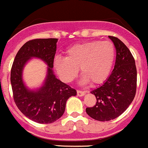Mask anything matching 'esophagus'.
I'll list each match as a JSON object with an SVG mask.
<instances>
[{
	"label": "esophagus",
	"instance_id": "1",
	"mask_svg": "<svg viewBox=\"0 0 148 148\" xmlns=\"http://www.w3.org/2000/svg\"><path fill=\"white\" fill-rule=\"evenodd\" d=\"M77 94L78 96H83L86 94V92L81 91V90H77Z\"/></svg>",
	"mask_w": 148,
	"mask_h": 148
}]
</instances>
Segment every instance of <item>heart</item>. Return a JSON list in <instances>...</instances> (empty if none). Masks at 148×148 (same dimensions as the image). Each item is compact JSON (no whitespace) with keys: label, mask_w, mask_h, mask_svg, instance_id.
Instances as JSON below:
<instances>
[{"label":"heart","mask_w":148,"mask_h":148,"mask_svg":"<svg viewBox=\"0 0 148 148\" xmlns=\"http://www.w3.org/2000/svg\"><path fill=\"white\" fill-rule=\"evenodd\" d=\"M65 58L56 57L53 66L62 80L69 83L76 77L80 68L81 83H102L110 74L115 60V48L109 41H89L67 48Z\"/></svg>","instance_id":"1"}]
</instances>
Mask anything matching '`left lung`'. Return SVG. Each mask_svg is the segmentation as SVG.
<instances>
[{
    "label": "left lung",
    "instance_id": "obj_1",
    "mask_svg": "<svg viewBox=\"0 0 148 148\" xmlns=\"http://www.w3.org/2000/svg\"><path fill=\"white\" fill-rule=\"evenodd\" d=\"M109 37L116 48L114 68L102 86L90 91L96 103L86 109L88 116L101 122L120 116L132 102L137 88V69L130 49L118 38Z\"/></svg>",
    "mask_w": 148,
    "mask_h": 148
}]
</instances>
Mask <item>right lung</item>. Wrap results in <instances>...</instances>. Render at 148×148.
I'll use <instances>...</instances> for the list:
<instances>
[{
    "instance_id": "1",
    "label": "right lung",
    "mask_w": 148,
    "mask_h": 148,
    "mask_svg": "<svg viewBox=\"0 0 148 148\" xmlns=\"http://www.w3.org/2000/svg\"><path fill=\"white\" fill-rule=\"evenodd\" d=\"M58 39H36L26 42L17 52L11 72L14 99L24 116L40 124H50L62 116L68 99L75 96V89L58 79L53 72V61ZM32 58L42 59L48 65L43 85L29 89L24 84L23 70Z\"/></svg>"
}]
</instances>
